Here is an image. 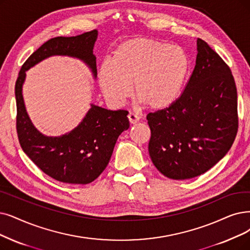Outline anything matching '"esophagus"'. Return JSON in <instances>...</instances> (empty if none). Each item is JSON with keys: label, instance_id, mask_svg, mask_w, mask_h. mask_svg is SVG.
<instances>
[{"label": "esophagus", "instance_id": "obj_1", "mask_svg": "<svg viewBox=\"0 0 250 250\" xmlns=\"http://www.w3.org/2000/svg\"><path fill=\"white\" fill-rule=\"evenodd\" d=\"M128 119H129V122H130L131 124H136L139 121L141 117H139L136 114H134V113H129L128 114Z\"/></svg>", "mask_w": 250, "mask_h": 250}]
</instances>
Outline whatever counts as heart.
<instances>
[{"label":"heart","mask_w":250,"mask_h":250,"mask_svg":"<svg viewBox=\"0 0 250 250\" xmlns=\"http://www.w3.org/2000/svg\"><path fill=\"white\" fill-rule=\"evenodd\" d=\"M189 67L188 54L175 45L148 38L127 40L104 62L97 80L106 101L125 104L133 92L139 103L161 109L172 104L182 92Z\"/></svg>","instance_id":"heart-1"}]
</instances>
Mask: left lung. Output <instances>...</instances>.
<instances>
[{
    "label": "left lung",
    "instance_id": "1",
    "mask_svg": "<svg viewBox=\"0 0 250 250\" xmlns=\"http://www.w3.org/2000/svg\"><path fill=\"white\" fill-rule=\"evenodd\" d=\"M197 51L183 94L169 107L146 116L152 162L163 175L177 181L208 171L229 152L238 131L231 69L201 39Z\"/></svg>",
    "mask_w": 250,
    "mask_h": 250
}]
</instances>
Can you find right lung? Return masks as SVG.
I'll return each mask as SVG.
<instances>
[{"mask_svg": "<svg viewBox=\"0 0 250 250\" xmlns=\"http://www.w3.org/2000/svg\"><path fill=\"white\" fill-rule=\"evenodd\" d=\"M97 35L94 29L76 37L50 39L27 58L15 84L19 144L44 173L62 183L87 185L102 174L119 135L129 128L128 112L109 111L91 104L82 122L72 131L61 136H46L34 126L26 113L22 96L25 72L50 56L62 55L82 61L95 79L97 71L93 47Z\"/></svg>", "mask_w": 250, "mask_h": 250, "instance_id": "1", "label": "right lung"}]
</instances>
